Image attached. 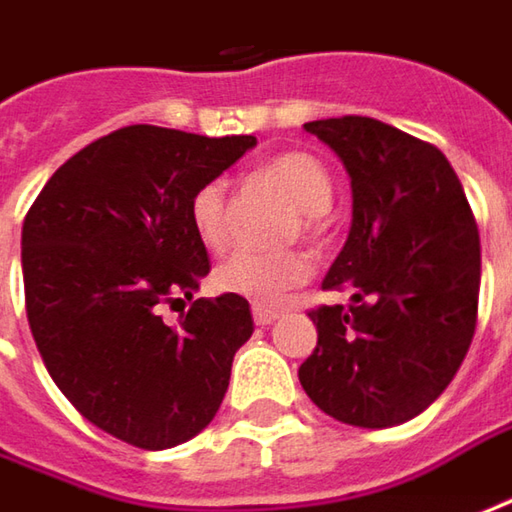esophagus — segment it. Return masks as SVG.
<instances>
[{
  "instance_id": "1",
  "label": "esophagus",
  "mask_w": 512,
  "mask_h": 512,
  "mask_svg": "<svg viewBox=\"0 0 512 512\" xmlns=\"http://www.w3.org/2000/svg\"><path fill=\"white\" fill-rule=\"evenodd\" d=\"M252 315H255V323H260V326H269V323H275L280 318V312H275V309H266V306H257L252 309Z\"/></svg>"
}]
</instances>
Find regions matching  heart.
<instances>
[{
	"mask_svg": "<svg viewBox=\"0 0 512 512\" xmlns=\"http://www.w3.org/2000/svg\"><path fill=\"white\" fill-rule=\"evenodd\" d=\"M263 177L286 194V200L300 212V229L306 237H321L323 214L332 206V177L321 160L303 151H286L263 168ZM191 226L209 249H223L229 243V203L226 186L212 180L191 197ZM312 263L303 252L263 255L252 249H237L214 269V286L220 292L255 300L257 306H278L292 289L306 283Z\"/></svg>",
	"mask_w": 512,
	"mask_h": 512,
	"instance_id": "b5f03b06",
	"label": "heart"
}]
</instances>
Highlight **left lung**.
<instances>
[{
	"instance_id": "1",
	"label": "left lung",
	"mask_w": 512,
	"mask_h": 512,
	"mask_svg": "<svg viewBox=\"0 0 512 512\" xmlns=\"http://www.w3.org/2000/svg\"><path fill=\"white\" fill-rule=\"evenodd\" d=\"M344 163L352 229L318 306V346L300 364L306 395L335 421L384 430L415 418L461 367L478 315L481 246L456 171L435 145L372 117L303 125Z\"/></svg>"
}]
</instances>
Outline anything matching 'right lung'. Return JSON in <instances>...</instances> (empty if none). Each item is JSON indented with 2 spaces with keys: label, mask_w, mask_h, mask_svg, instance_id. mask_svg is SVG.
Here are the masks:
<instances>
[{
  "label": "right lung",
  "mask_w": 512,
  "mask_h": 512,
  "mask_svg": "<svg viewBox=\"0 0 512 512\" xmlns=\"http://www.w3.org/2000/svg\"><path fill=\"white\" fill-rule=\"evenodd\" d=\"M255 145L125 125L56 168L25 214L36 349L79 415L125 444L166 450L209 427L255 332L246 298L191 300L212 263L189 212L194 191ZM183 297L190 309L163 322Z\"/></svg>",
  "instance_id": "right-lung-1"
}]
</instances>
